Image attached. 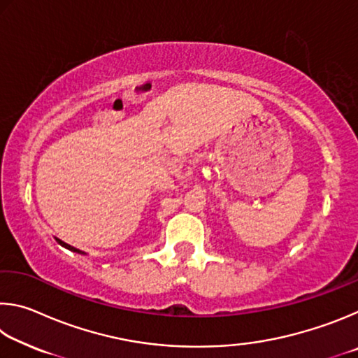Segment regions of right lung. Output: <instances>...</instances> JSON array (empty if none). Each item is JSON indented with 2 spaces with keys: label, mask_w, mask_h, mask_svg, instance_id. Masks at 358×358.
I'll list each match as a JSON object with an SVG mask.
<instances>
[{
  "label": "right lung",
  "mask_w": 358,
  "mask_h": 358,
  "mask_svg": "<svg viewBox=\"0 0 358 358\" xmlns=\"http://www.w3.org/2000/svg\"><path fill=\"white\" fill-rule=\"evenodd\" d=\"M57 241H58V243L62 245L63 248H66V250H69V251H72V252H77V254H87V252H83V251H80V250H77V248H74V246H71V245H68V243H64L63 240L57 238Z\"/></svg>",
  "instance_id": "1"
}]
</instances>
